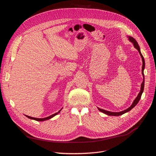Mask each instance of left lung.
I'll list each match as a JSON object with an SVG mask.
<instances>
[{"mask_svg": "<svg viewBox=\"0 0 156 156\" xmlns=\"http://www.w3.org/2000/svg\"><path fill=\"white\" fill-rule=\"evenodd\" d=\"M129 40L132 42V43H133V45H134V47L135 48H136L137 49V50L139 51V53H140V56H141V57H142V75H143V77H144V79H143V82H142V84H141V89H140V93H139V94H138V96H137V97L135 98V99L133 101V103H132V105L129 108H127L126 109H125V110H124V111H122V112H108V111H106V110H105V109H100V108H98V109L100 111V112H103V113H105L106 115H110V116H120V115H123V114H124V113H126V112H130L131 109L133 108H134L136 105V104L139 103V100H140V98H141V96H142V93H143V91H144V68H145V61H144V57L142 56V53H141V52H140V47H139V44H138V43L136 42V41L135 40V39H134L133 37H131V36H129Z\"/></svg>", "mask_w": 156, "mask_h": 156, "instance_id": "obj_1", "label": "left lung"}]
</instances>
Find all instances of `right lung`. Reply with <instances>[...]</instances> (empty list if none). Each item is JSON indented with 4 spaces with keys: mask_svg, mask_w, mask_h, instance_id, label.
Returning <instances> with one entry per match:
<instances>
[{
    "mask_svg": "<svg viewBox=\"0 0 156 156\" xmlns=\"http://www.w3.org/2000/svg\"><path fill=\"white\" fill-rule=\"evenodd\" d=\"M61 110H62V109H60V110L58 112H57V113H55V114H53V115H51V116H48V117H46V118H33V117H31V116H27V115H26V117H27L28 118L31 119V120H36V121L42 122V121H44V120H49V119L51 118L52 117H53V116H55V115H57V114H58Z\"/></svg>",
    "mask_w": 156,
    "mask_h": 156,
    "instance_id": "1",
    "label": "right lung"
}]
</instances>
